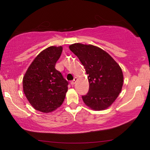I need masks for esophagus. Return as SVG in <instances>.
<instances>
[{"label":"esophagus","instance_id":"1","mask_svg":"<svg viewBox=\"0 0 150 150\" xmlns=\"http://www.w3.org/2000/svg\"><path fill=\"white\" fill-rule=\"evenodd\" d=\"M76 78H75V79H74L73 81H71L70 82L71 85H74V84L76 83Z\"/></svg>","mask_w":150,"mask_h":150}]
</instances>
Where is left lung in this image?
Listing matches in <instances>:
<instances>
[{
    "instance_id": "8db88e82",
    "label": "left lung",
    "mask_w": 150,
    "mask_h": 150,
    "mask_svg": "<svg viewBox=\"0 0 150 150\" xmlns=\"http://www.w3.org/2000/svg\"><path fill=\"white\" fill-rule=\"evenodd\" d=\"M69 48L88 74L89 89L82 96L83 102L96 110L107 108L122 91L124 77L120 65L107 52L93 45L77 43Z\"/></svg>"
}]
</instances>
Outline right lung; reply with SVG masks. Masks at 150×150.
<instances>
[{
    "label": "right lung",
    "mask_w": 150,
    "mask_h": 150,
    "mask_svg": "<svg viewBox=\"0 0 150 150\" xmlns=\"http://www.w3.org/2000/svg\"><path fill=\"white\" fill-rule=\"evenodd\" d=\"M62 50L61 46L45 49L34 59L23 78L26 98L35 109L41 112H52L64 101L68 82L55 69Z\"/></svg>",
    "instance_id": "obj_1"
}]
</instances>
